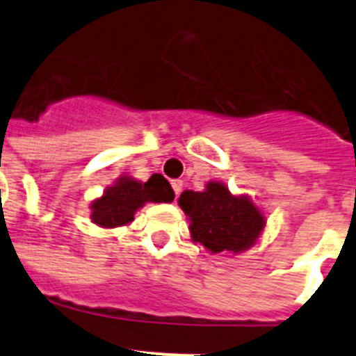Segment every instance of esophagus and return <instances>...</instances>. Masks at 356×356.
<instances>
[{
  "label": "esophagus",
  "mask_w": 356,
  "mask_h": 356,
  "mask_svg": "<svg viewBox=\"0 0 356 356\" xmlns=\"http://www.w3.org/2000/svg\"><path fill=\"white\" fill-rule=\"evenodd\" d=\"M181 185H184V181L181 180H171V187H172V191H175L176 197H178V194L181 193Z\"/></svg>",
  "instance_id": "1"
}]
</instances>
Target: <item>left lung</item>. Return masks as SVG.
Here are the masks:
<instances>
[{
  "label": "left lung",
  "mask_w": 356,
  "mask_h": 356,
  "mask_svg": "<svg viewBox=\"0 0 356 356\" xmlns=\"http://www.w3.org/2000/svg\"><path fill=\"white\" fill-rule=\"evenodd\" d=\"M191 217L194 242L212 253H238L259 237L264 228L260 210L248 197H235L221 184L207 185L205 193L185 191L178 200Z\"/></svg>",
  "instance_id": "obj_1"
}]
</instances>
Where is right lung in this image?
Segmentation results:
<instances>
[{"label": "right lung", "instance_id": "obj_1", "mask_svg": "<svg viewBox=\"0 0 356 356\" xmlns=\"http://www.w3.org/2000/svg\"><path fill=\"white\" fill-rule=\"evenodd\" d=\"M175 200L169 181L162 175H153L146 184L122 178L114 187H108L103 197L92 203V221L105 228L127 225L134 221L135 210L144 203H168Z\"/></svg>", "mask_w": 356, "mask_h": 356}]
</instances>
